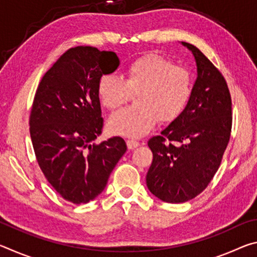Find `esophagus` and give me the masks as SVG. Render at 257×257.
<instances>
[{"label": "esophagus", "mask_w": 257, "mask_h": 257, "mask_svg": "<svg viewBox=\"0 0 257 257\" xmlns=\"http://www.w3.org/2000/svg\"><path fill=\"white\" fill-rule=\"evenodd\" d=\"M139 145H141V144H139V143L136 142V141H130V139H129V141H127V146H128L129 150H135Z\"/></svg>", "instance_id": "esophagus-1"}]
</instances>
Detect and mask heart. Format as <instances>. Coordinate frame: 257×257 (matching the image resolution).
<instances>
[{"label": "heart", "mask_w": 257, "mask_h": 257, "mask_svg": "<svg viewBox=\"0 0 257 257\" xmlns=\"http://www.w3.org/2000/svg\"><path fill=\"white\" fill-rule=\"evenodd\" d=\"M99 102L107 110H116L136 93V105L113 114L107 122L112 134L139 138L155 124L171 123L179 118L189 102L191 77L189 71L173 64L170 59L147 54L133 61L122 78L103 75L97 81Z\"/></svg>", "instance_id": "heart-1"}]
</instances>
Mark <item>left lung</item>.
Segmentation results:
<instances>
[{
    "mask_svg": "<svg viewBox=\"0 0 257 257\" xmlns=\"http://www.w3.org/2000/svg\"><path fill=\"white\" fill-rule=\"evenodd\" d=\"M197 78L179 118L149 141L153 162L146 185L167 203H184L202 193L220 167L231 133V97L221 72L196 46Z\"/></svg>",
    "mask_w": 257,
    "mask_h": 257,
    "instance_id": "1",
    "label": "left lung"
}]
</instances>
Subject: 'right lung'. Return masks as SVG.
Segmentation results:
<instances>
[{"label": "right lung", "instance_id": "add662e5", "mask_svg": "<svg viewBox=\"0 0 257 257\" xmlns=\"http://www.w3.org/2000/svg\"><path fill=\"white\" fill-rule=\"evenodd\" d=\"M119 63L114 52L72 47L45 73L35 94L29 130L38 165L51 186L73 204L96 198L127 151L121 137L92 144L103 128L97 81Z\"/></svg>", "mask_w": 257, "mask_h": 257}]
</instances>
